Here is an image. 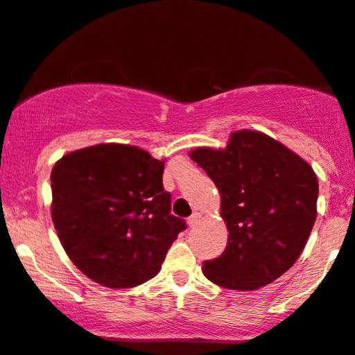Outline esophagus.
Returning a JSON list of instances; mask_svg holds the SVG:
<instances>
[{
	"label": "esophagus",
	"instance_id": "1",
	"mask_svg": "<svg viewBox=\"0 0 355 355\" xmlns=\"http://www.w3.org/2000/svg\"><path fill=\"white\" fill-rule=\"evenodd\" d=\"M198 222H200V214L193 212L192 216L189 217V220H187V224H189V227H196Z\"/></svg>",
	"mask_w": 355,
	"mask_h": 355
}]
</instances>
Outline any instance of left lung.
Here are the masks:
<instances>
[{
    "instance_id": "left-lung-1",
    "label": "left lung",
    "mask_w": 355,
    "mask_h": 355,
    "mask_svg": "<svg viewBox=\"0 0 355 355\" xmlns=\"http://www.w3.org/2000/svg\"><path fill=\"white\" fill-rule=\"evenodd\" d=\"M190 158L220 193L229 236L202 272L222 288L258 290L300 258L317 219L318 180L309 162L254 130L229 135L225 148L198 146Z\"/></svg>"
}]
</instances>
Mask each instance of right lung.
<instances>
[{"instance_id": "1", "label": "right lung", "mask_w": 355, "mask_h": 355, "mask_svg": "<svg viewBox=\"0 0 355 355\" xmlns=\"http://www.w3.org/2000/svg\"><path fill=\"white\" fill-rule=\"evenodd\" d=\"M165 159L123 143L65 153L53 165L52 220L65 252L92 282L131 288L162 270L185 222L170 216Z\"/></svg>"}]
</instances>
